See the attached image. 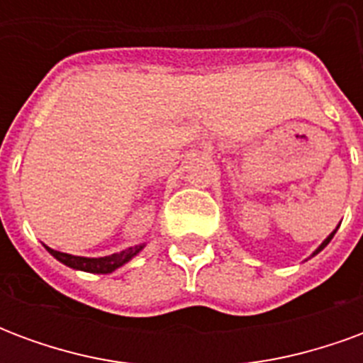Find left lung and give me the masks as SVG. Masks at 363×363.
<instances>
[{"mask_svg":"<svg viewBox=\"0 0 363 363\" xmlns=\"http://www.w3.org/2000/svg\"><path fill=\"white\" fill-rule=\"evenodd\" d=\"M333 237H335V233H330V235H328L327 239H325V241H323V245H320L319 249H317V251L313 252V255H317V252H320V251H323V249H325V247H327V245L330 243V239H333Z\"/></svg>","mask_w":363,"mask_h":363,"instance_id":"obj_1","label":"left lung"}]
</instances>
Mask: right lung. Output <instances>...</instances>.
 <instances>
[{
  "label": "right lung",
  "mask_w": 363,
  "mask_h": 363,
  "mask_svg": "<svg viewBox=\"0 0 363 363\" xmlns=\"http://www.w3.org/2000/svg\"><path fill=\"white\" fill-rule=\"evenodd\" d=\"M48 249V247H46ZM142 247H132V249H126V251L114 252V255H108V257H101V259H85V257H74V255H66V252L54 251V249H48L52 257H56L60 262H64L66 267H72L75 270H85V272L93 274H108L112 270H116L122 264H126L128 260L132 259L134 255L140 252Z\"/></svg>",
  "instance_id": "add662e5"
}]
</instances>
